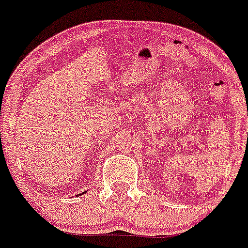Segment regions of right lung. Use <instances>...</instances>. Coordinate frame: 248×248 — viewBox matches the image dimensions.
I'll use <instances>...</instances> for the list:
<instances>
[{"instance_id": "right-lung-1", "label": "right lung", "mask_w": 248, "mask_h": 248, "mask_svg": "<svg viewBox=\"0 0 248 248\" xmlns=\"http://www.w3.org/2000/svg\"><path fill=\"white\" fill-rule=\"evenodd\" d=\"M83 194H84V192H80V194H79V195H83ZM77 196H78V195H77Z\"/></svg>"}]
</instances>
